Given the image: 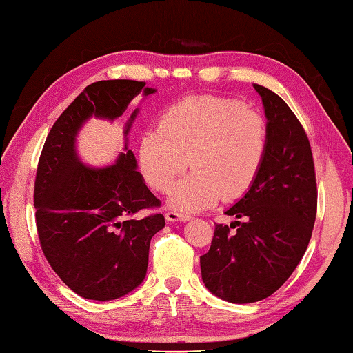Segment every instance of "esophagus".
<instances>
[{
	"label": "esophagus",
	"mask_w": 353,
	"mask_h": 353,
	"mask_svg": "<svg viewBox=\"0 0 353 353\" xmlns=\"http://www.w3.org/2000/svg\"><path fill=\"white\" fill-rule=\"evenodd\" d=\"M165 217H166L168 221H188V220H190V217H188V216H184V214H179V212H175V211L166 212Z\"/></svg>",
	"instance_id": "1"
}]
</instances>
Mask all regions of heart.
<instances>
[{"instance_id":"1","label":"heart","mask_w":353,"mask_h":353,"mask_svg":"<svg viewBox=\"0 0 353 353\" xmlns=\"http://www.w3.org/2000/svg\"><path fill=\"white\" fill-rule=\"evenodd\" d=\"M268 150L265 119L241 100L192 96L170 105L159 128L145 132L139 160L147 183L166 193L190 163L193 170L169 196L176 210L196 212L252 190Z\"/></svg>"}]
</instances>
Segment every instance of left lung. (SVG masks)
Wrapping results in <instances>:
<instances>
[{"mask_svg": "<svg viewBox=\"0 0 353 353\" xmlns=\"http://www.w3.org/2000/svg\"><path fill=\"white\" fill-rule=\"evenodd\" d=\"M253 87L268 119L263 166L252 190L225 212L239 221L216 225L210 250L201 256L206 289L234 304L256 303L283 286L310 243L317 210L304 127L276 92Z\"/></svg>", "mask_w": 353, "mask_h": 353, "instance_id": "1", "label": "left lung"}]
</instances>
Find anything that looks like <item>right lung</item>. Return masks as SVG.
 I'll return each mask as SVG.
<instances>
[{
	"label": "right lung",
	"instance_id": "add662e5",
	"mask_svg": "<svg viewBox=\"0 0 353 353\" xmlns=\"http://www.w3.org/2000/svg\"><path fill=\"white\" fill-rule=\"evenodd\" d=\"M156 92L145 82L115 79L88 85L50 128L34 184L36 225L49 265L77 295L94 301L121 298L143 281L151 238L165 228L161 214L134 219L160 201L145 185L127 134L115 165L88 168L76 152V137L91 117L114 121L130 101Z\"/></svg>",
	"mask_w": 353,
	"mask_h": 353
}]
</instances>
